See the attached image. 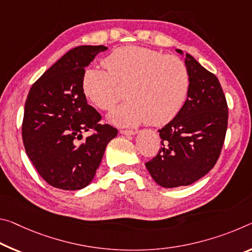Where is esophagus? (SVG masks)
<instances>
[{
	"instance_id": "1",
	"label": "esophagus",
	"mask_w": 252,
	"mask_h": 252,
	"mask_svg": "<svg viewBox=\"0 0 252 252\" xmlns=\"http://www.w3.org/2000/svg\"><path fill=\"white\" fill-rule=\"evenodd\" d=\"M120 133L125 134V135H134V134H137V131H134V130H120Z\"/></svg>"
}]
</instances>
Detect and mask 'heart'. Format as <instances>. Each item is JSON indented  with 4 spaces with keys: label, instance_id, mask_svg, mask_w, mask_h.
<instances>
[{
    "label": "heart",
    "instance_id": "b5f03b06",
    "mask_svg": "<svg viewBox=\"0 0 252 252\" xmlns=\"http://www.w3.org/2000/svg\"><path fill=\"white\" fill-rule=\"evenodd\" d=\"M107 69L89 68L83 77L86 97L101 110H110L122 97L120 85H127L129 101L110 112L107 119L121 126L148 122L163 126L185 104L190 86L187 66L176 56L139 46L115 49L105 58Z\"/></svg>",
    "mask_w": 252,
    "mask_h": 252
}]
</instances>
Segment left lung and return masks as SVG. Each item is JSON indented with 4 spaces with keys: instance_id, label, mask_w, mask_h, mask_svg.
I'll list each match as a JSON object with an SVG mask.
<instances>
[{
    "instance_id": "8db88e82",
    "label": "left lung",
    "mask_w": 252,
    "mask_h": 252,
    "mask_svg": "<svg viewBox=\"0 0 252 252\" xmlns=\"http://www.w3.org/2000/svg\"><path fill=\"white\" fill-rule=\"evenodd\" d=\"M185 57L189 92L179 113L160 130V150L146 167L166 189L186 186L209 173L218 161L227 127V104L217 76L189 54Z\"/></svg>"
}]
</instances>
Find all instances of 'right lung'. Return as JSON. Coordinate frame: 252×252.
<instances>
[{"instance_id":"1","label":"right lung","mask_w":252,"mask_h":252,"mask_svg":"<svg viewBox=\"0 0 252 252\" xmlns=\"http://www.w3.org/2000/svg\"><path fill=\"white\" fill-rule=\"evenodd\" d=\"M105 46L69 50L35 82L28 94L22 123L26 153L40 176L59 189L89 186L105 148L118 130L101 125L83 90L85 68ZM94 130L86 139L82 133Z\"/></svg>"}]
</instances>
